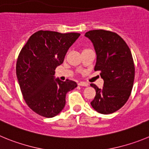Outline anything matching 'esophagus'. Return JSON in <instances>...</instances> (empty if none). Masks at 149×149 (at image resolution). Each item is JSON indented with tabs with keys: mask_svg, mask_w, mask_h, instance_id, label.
Listing matches in <instances>:
<instances>
[{
	"mask_svg": "<svg viewBox=\"0 0 149 149\" xmlns=\"http://www.w3.org/2000/svg\"><path fill=\"white\" fill-rule=\"evenodd\" d=\"M78 84V86H88V84L85 82H79L77 83Z\"/></svg>",
	"mask_w": 149,
	"mask_h": 149,
	"instance_id": "obj_1",
	"label": "esophagus"
}]
</instances>
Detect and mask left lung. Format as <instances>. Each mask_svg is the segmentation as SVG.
I'll list each match as a JSON object with an SVG mask.
<instances>
[{
    "label": "left lung",
    "instance_id": "8db88e82",
    "mask_svg": "<svg viewBox=\"0 0 149 149\" xmlns=\"http://www.w3.org/2000/svg\"><path fill=\"white\" fill-rule=\"evenodd\" d=\"M94 45L97 60L94 70L100 72L104 86L95 89L91 105L97 112L110 114L124 106L131 95L135 67L131 50L117 33L109 30H89L85 34Z\"/></svg>",
    "mask_w": 149,
    "mask_h": 149
}]
</instances>
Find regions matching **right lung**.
<instances>
[{"instance_id": "1", "label": "right lung", "mask_w": 149, "mask_h": 149, "mask_svg": "<svg viewBox=\"0 0 149 149\" xmlns=\"http://www.w3.org/2000/svg\"><path fill=\"white\" fill-rule=\"evenodd\" d=\"M80 35L39 30L21 50L16 63L17 78L24 100L36 113L46 118L59 114L65 107L66 93L77 87L74 81L54 80V75Z\"/></svg>"}]
</instances>
